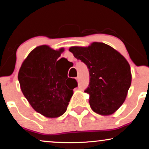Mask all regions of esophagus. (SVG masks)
Segmentation results:
<instances>
[{"mask_svg":"<svg viewBox=\"0 0 149 149\" xmlns=\"http://www.w3.org/2000/svg\"><path fill=\"white\" fill-rule=\"evenodd\" d=\"M76 79H77V81L79 82V77H77V78H76Z\"/></svg>","mask_w":149,"mask_h":149,"instance_id":"34e87169","label":"esophagus"}]
</instances>
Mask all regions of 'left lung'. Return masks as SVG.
Segmentation results:
<instances>
[{
  "mask_svg": "<svg viewBox=\"0 0 149 149\" xmlns=\"http://www.w3.org/2000/svg\"><path fill=\"white\" fill-rule=\"evenodd\" d=\"M69 51L87 65L89 72V104L101 115L113 114L123 104L131 85L130 66L122 55L108 45L93 42L91 45L71 47Z\"/></svg>",
  "mask_w": 149,
  "mask_h": 149,
  "instance_id": "1",
  "label": "left lung"
}]
</instances>
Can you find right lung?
I'll return each mask as SVG.
<instances>
[{"mask_svg": "<svg viewBox=\"0 0 149 149\" xmlns=\"http://www.w3.org/2000/svg\"><path fill=\"white\" fill-rule=\"evenodd\" d=\"M64 49L54 50L47 45L36 47L22 63L18 73L21 90L31 107L42 115L56 118L66 111L77 87L68 72L57 66ZM70 84L72 85H70Z\"/></svg>", "mask_w": 149, "mask_h": 149, "instance_id": "1", "label": "right lung"}]
</instances>
